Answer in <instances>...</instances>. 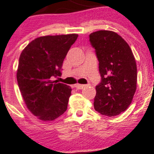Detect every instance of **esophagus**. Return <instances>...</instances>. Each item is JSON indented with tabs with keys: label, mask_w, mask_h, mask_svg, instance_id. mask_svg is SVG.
Wrapping results in <instances>:
<instances>
[{
	"label": "esophagus",
	"mask_w": 154,
	"mask_h": 154,
	"mask_svg": "<svg viewBox=\"0 0 154 154\" xmlns=\"http://www.w3.org/2000/svg\"><path fill=\"white\" fill-rule=\"evenodd\" d=\"M86 87V85H79V84H77V85H75V88L77 89H83L84 88Z\"/></svg>",
	"instance_id": "esophagus-1"
}]
</instances>
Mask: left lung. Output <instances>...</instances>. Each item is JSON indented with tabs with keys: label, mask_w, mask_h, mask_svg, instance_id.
Instances as JSON below:
<instances>
[{
	"label": "left lung",
	"mask_w": 154,
	"mask_h": 154,
	"mask_svg": "<svg viewBox=\"0 0 154 154\" xmlns=\"http://www.w3.org/2000/svg\"><path fill=\"white\" fill-rule=\"evenodd\" d=\"M89 37L102 77L95 87L94 107L102 115L114 117L128 109L136 91L135 57L127 42L113 31H96Z\"/></svg>",
	"instance_id": "1"
}]
</instances>
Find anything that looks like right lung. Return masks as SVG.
Returning <instances> with one entry per match:
<instances>
[{
  "label": "right lung",
  "instance_id": "add662e5",
  "mask_svg": "<svg viewBox=\"0 0 154 154\" xmlns=\"http://www.w3.org/2000/svg\"><path fill=\"white\" fill-rule=\"evenodd\" d=\"M76 33L37 37L22 51L17 69L18 85L27 108L38 119L54 121L65 113L72 89L51 81L60 76L63 60Z\"/></svg>",
  "mask_w": 154,
  "mask_h": 154
}]
</instances>
